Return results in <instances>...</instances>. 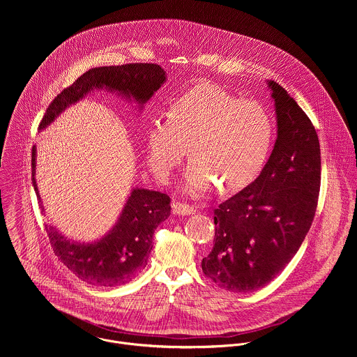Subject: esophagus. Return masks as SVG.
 <instances>
[{
    "mask_svg": "<svg viewBox=\"0 0 357 357\" xmlns=\"http://www.w3.org/2000/svg\"><path fill=\"white\" fill-rule=\"evenodd\" d=\"M172 211L177 215H191L197 213V208L191 204H181V202H173L172 204Z\"/></svg>",
    "mask_w": 357,
    "mask_h": 357,
    "instance_id": "1",
    "label": "esophagus"
}]
</instances>
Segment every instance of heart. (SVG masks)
Returning a JSON list of instances; mask_svg holds the SVG:
<instances>
[{"label":"heart","instance_id":"heart-1","mask_svg":"<svg viewBox=\"0 0 357 357\" xmlns=\"http://www.w3.org/2000/svg\"><path fill=\"white\" fill-rule=\"evenodd\" d=\"M273 140L268 112L218 85L204 84L181 95L169 115H155L146 133L147 163L153 176L169 181L188 153L184 190L191 195L242 190L262 169Z\"/></svg>","mask_w":357,"mask_h":357}]
</instances>
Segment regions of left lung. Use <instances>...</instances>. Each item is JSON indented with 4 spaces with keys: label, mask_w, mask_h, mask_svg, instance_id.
I'll return each mask as SVG.
<instances>
[{
    "label": "left lung",
    "mask_w": 357,
    "mask_h": 357,
    "mask_svg": "<svg viewBox=\"0 0 357 357\" xmlns=\"http://www.w3.org/2000/svg\"><path fill=\"white\" fill-rule=\"evenodd\" d=\"M268 89L276 142L255 181L214 210V246L202 271L221 289L250 293L291 261L312 225L320 190V146L297 102L275 81Z\"/></svg>",
    "instance_id": "1"
}]
</instances>
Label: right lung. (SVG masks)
I'll return each mask as SVG.
<instances>
[{"label": "right lung", "instance_id": "1", "mask_svg": "<svg viewBox=\"0 0 357 357\" xmlns=\"http://www.w3.org/2000/svg\"><path fill=\"white\" fill-rule=\"evenodd\" d=\"M166 77L160 66L150 63L91 68L54 98L40 123V132L45 130L70 105L96 91L114 93L126 102H136L139 109H143L144 104L166 82ZM36 166L37 149L34 146L31 174L34 191L41 202ZM43 211H45L44 207ZM169 215L170 198L166 194L136 187L132 188L112 228L100 239L77 242L68 239L52 224L47 225V231L54 253L73 273L92 286L114 287L130 282L146 268L153 250V232Z\"/></svg>", "mask_w": 357, "mask_h": 357}]
</instances>
